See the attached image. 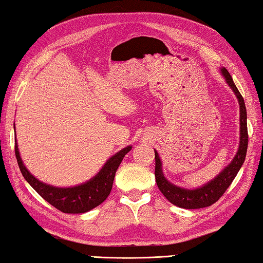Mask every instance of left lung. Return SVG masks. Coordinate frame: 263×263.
I'll return each mask as SVG.
<instances>
[{
    "mask_svg": "<svg viewBox=\"0 0 263 263\" xmlns=\"http://www.w3.org/2000/svg\"><path fill=\"white\" fill-rule=\"evenodd\" d=\"M222 73L227 80L228 84L231 86L234 93H236L239 105H240V144H239V150L236 157L228 167H225L214 180L206 183L203 187L197 188V190H185L174 186L173 183H170L165 179L162 172V162H160L157 151H155V159H156V167H155V177L156 182L159 191L163 193V195L171 202L172 204L180 206L183 209H200L210 206L217 202L220 197L223 196L225 191L228 190L229 186L231 185L233 179L236 178L237 173L240 170L241 165L245 162L247 145H248V133H247V113L246 106L243 101L242 96L237 89L236 84L232 80L231 75L225 68H222Z\"/></svg>",
    "mask_w": 263,
    "mask_h": 263,
    "instance_id": "obj_1",
    "label": "left lung"
}]
</instances>
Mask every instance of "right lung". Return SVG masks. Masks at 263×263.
<instances>
[{"instance_id": "obj_1", "label": "right lung", "mask_w": 263, "mask_h": 263, "mask_svg": "<svg viewBox=\"0 0 263 263\" xmlns=\"http://www.w3.org/2000/svg\"><path fill=\"white\" fill-rule=\"evenodd\" d=\"M130 149L132 146H127V148L120 150L118 154H115L106 162L104 167L96 177L83 185L59 188L39 181L27 171L21 159L17 142H15V155L23 177L44 200L52 204L54 208L66 214H83L103 203L112 191L114 176L119 165L121 164L123 157L130 151Z\"/></svg>"}]
</instances>
